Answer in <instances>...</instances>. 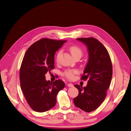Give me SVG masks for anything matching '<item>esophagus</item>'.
<instances>
[{"mask_svg":"<svg viewBox=\"0 0 131 131\" xmlns=\"http://www.w3.org/2000/svg\"><path fill=\"white\" fill-rule=\"evenodd\" d=\"M67 86H68V87H71V88H72L74 85L73 84H72V83H69V84H67Z\"/></svg>","mask_w":131,"mask_h":131,"instance_id":"34e87169","label":"esophagus"}]
</instances>
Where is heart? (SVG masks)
<instances>
[{
    "mask_svg": "<svg viewBox=\"0 0 131 131\" xmlns=\"http://www.w3.org/2000/svg\"><path fill=\"white\" fill-rule=\"evenodd\" d=\"M69 50L70 52L72 54L73 57L75 58V57L80 56L81 57L83 54V51L80 47H79L76 45H72L70 46L69 47ZM61 53V50L59 51L57 55H56V61H58V58L59 55ZM78 73L77 69H69L65 71L64 73H63V75L67 79L69 80H72L75 77V75L77 74Z\"/></svg>",
    "mask_w": 131,
    "mask_h": 131,
    "instance_id": "b5f03b06",
    "label": "heart"
}]
</instances>
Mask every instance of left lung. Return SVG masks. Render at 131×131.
Instances as JSON below:
<instances>
[{
  "mask_svg": "<svg viewBox=\"0 0 131 131\" xmlns=\"http://www.w3.org/2000/svg\"><path fill=\"white\" fill-rule=\"evenodd\" d=\"M77 40L84 42L89 50V61L81 78V80H88V85L84 88L74 85L79 94L73 101L78 108L90 113L97 109L106 96L113 75L112 63L108 50L97 39L80 38Z\"/></svg>",
  "mask_w": 131,
  "mask_h": 131,
  "instance_id": "obj_1",
  "label": "left lung"
}]
</instances>
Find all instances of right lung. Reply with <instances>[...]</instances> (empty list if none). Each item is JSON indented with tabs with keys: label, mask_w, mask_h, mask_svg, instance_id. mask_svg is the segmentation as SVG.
<instances>
[{
	"label": "right lung",
	"mask_w": 131,
	"mask_h": 131,
	"mask_svg": "<svg viewBox=\"0 0 131 131\" xmlns=\"http://www.w3.org/2000/svg\"><path fill=\"white\" fill-rule=\"evenodd\" d=\"M67 40L41 39L31 45L23 57L19 69L20 85L28 104L35 112L42 113L56 104V96L65 86L62 80L52 83L45 74L53 69L55 52Z\"/></svg>",
	"instance_id": "obj_1"
}]
</instances>
